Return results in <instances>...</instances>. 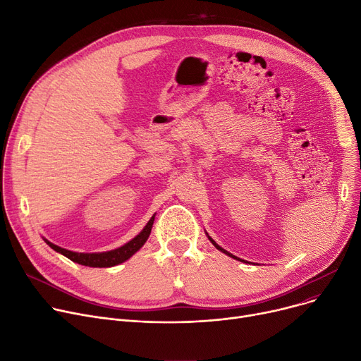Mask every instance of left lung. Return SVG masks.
Segmentation results:
<instances>
[{
    "label": "left lung",
    "mask_w": 361,
    "mask_h": 361,
    "mask_svg": "<svg viewBox=\"0 0 361 361\" xmlns=\"http://www.w3.org/2000/svg\"><path fill=\"white\" fill-rule=\"evenodd\" d=\"M209 240H211V241H212V244H214V245H215V247H216V249H218V250H221V252H224V253H225V255H228V256H231V257H234V259H235V256H233V255H231V253H228V252H226V250H224V249H222V247H219V245H218V244H216V243H215V241H214V240H212V238H211V237H209Z\"/></svg>",
    "instance_id": "obj_1"
}]
</instances>
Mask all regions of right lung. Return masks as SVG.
Listing matches in <instances>:
<instances>
[{
  "mask_svg": "<svg viewBox=\"0 0 361 361\" xmlns=\"http://www.w3.org/2000/svg\"><path fill=\"white\" fill-rule=\"evenodd\" d=\"M154 216L149 219V222L146 224L145 228L140 231L139 235H136L131 241H128L127 244H124L123 247L111 250V252H104V253H75V252H70L66 250L63 247H59L49 241H47V244H49V247L54 249L55 252H59L61 255H64L66 257H68L70 260L83 264V267H90V268H111L116 267V264H120L123 262H126L127 259H130L133 255H135L142 245L146 243L152 225H154Z\"/></svg>",
  "mask_w": 361,
  "mask_h": 361,
  "instance_id": "right-lung-1",
  "label": "right lung"
}]
</instances>
